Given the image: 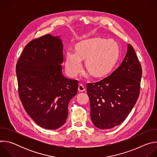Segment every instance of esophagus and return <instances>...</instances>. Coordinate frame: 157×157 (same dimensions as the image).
Masks as SVG:
<instances>
[{
    "instance_id": "1",
    "label": "esophagus",
    "mask_w": 157,
    "mask_h": 157,
    "mask_svg": "<svg viewBox=\"0 0 157 157\" xmlns=\"http://www.w3.org/2000/svg\"><path fill=\"white\" fill-rule=\"evenodd\" d=\"M85 90H86V89H85L84 86L82 84H80L79 85V86H78V91H79V92H83V91H84Z\"/></svg>"
}]
</instances>
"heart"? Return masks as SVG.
<instances>
[{"label": "heart", "mask_w": 157, "mask_h": 157, "mask_svg": "<svg viewBox=\"0 0 157 157\" xmlns=\"http://www.w3.org/2000/svg\"><path fill=\"white\" fill-rule=\"evenodd\" d=\"M119 48L113 39L100 38L87 39L78 43L76 51L66 54V71L70 77L78 76L82 70L81 59H86L87 70L94 76L105 75L116 61Z\"/></svg>", "instance_id": "heart-1"}]
</instances>
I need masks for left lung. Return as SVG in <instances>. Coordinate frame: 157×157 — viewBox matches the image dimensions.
Returning <instances> with one entry per match:
<instances>
[{"label": "left lung", "instance_id": "8db88e82", "mask_svg": "<svg viewBox=\"0 0 157 157\" xmlns=\"http://www.w3.org/2000/svg\"><path fill=\"white\" fill-rule=\"evenodd\" d=\"M142 67L133 48L128 44L125 56L118 68L100 81L87 83L91 118L100 129L120 125L139 96Z\"/></svg>", "mask_w": 157, "mask_h": 157}]
</instances>
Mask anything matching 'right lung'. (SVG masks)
Segmentation results:
<instances>
[{"instance_id": "add662e5", "label": "right lung", "mask_w": 157, "mask_h": 157, "mask_svg": "<svg viewBox=\"0 0 157 157\" xmlns=\"http://www.w3.org/2000/svg\"><path fill=\"white\" fill-rule=\"evenodd\" d=\"M63 45L50 34L30 41L17 65L18 94L27 113L42 128L61 127L68 117V105L76 95L78 81L62 73Z\"/></svg>"}]
</instances>
